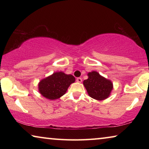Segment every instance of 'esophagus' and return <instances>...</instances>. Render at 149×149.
<instances>
[{"mask_svg":"<svg viewBox=\"0 0 149 149\" xmlns=\"http://www.w3.org/2000/svg\"><path fill=\"white\" fill-rule=\"evenodd\" d=\"M76 81H77V82H78V83H81L82 82V79L81 77H77L76 79Z\"/></svg>","mask_w":149,"mask_h":149,"instance_id":"obj_1","label":"esophagus"}]
</instances>
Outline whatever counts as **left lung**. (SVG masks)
<instances>
[{"mask_svg":"<svg viewBox=\"0 0 149 149\" xmlns=\"http://www.w3.org/2000/svg\"><path fill=\"white\" fill-rule=\"evenodd\" d=\"M87 75L88 79L84 81V85L88 95L97 100L107 99L113 89L112 81L95 71L88 73Z\"/></svg>","mask_w":149,"mask_h":149,"instance_id":"left-lung-1","label":"left lung"}]
</instances>
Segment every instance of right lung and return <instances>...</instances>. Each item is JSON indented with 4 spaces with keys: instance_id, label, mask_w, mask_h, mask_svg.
I'll return each mask as SVG.
<instances>
[{
    "instance_id": "right-lung-1",
    "label": "right lung",
    "mask_w": 149,
    "mask_h": 149,
    "mask_svg": "<svg viewBox=\"0 0 149 149\" xmlns=\"http://www.w3.org/2000/svg\"><path fill=\"white\" fill-rule=\"evenodd\" d=\"M75 80L72 75L65 74L62 72H54L39 83V91L48 99L56 100L65 94Z\"/></svg>"
}]
</instances>
